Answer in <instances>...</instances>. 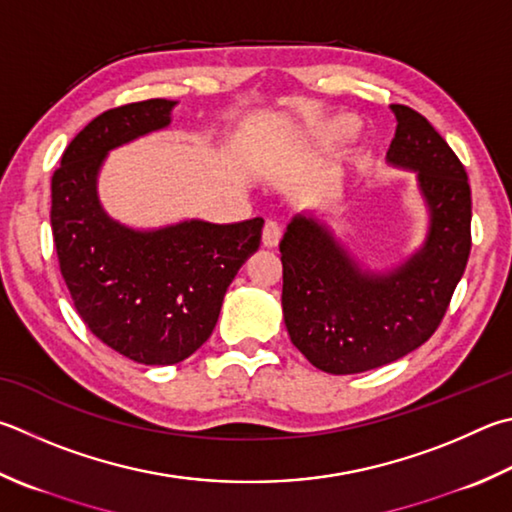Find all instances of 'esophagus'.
I'll return each instance as SVG.
<instances>
[{
  "label": "esophagus",
  "mask_w": 512,
  "mask_h": 512,
  "mask_svg": "<svg viewBox=\"0 0 512 512\" xmlns=\"http://www.w3.org/2000/svg\"><path fill=\"white\" fill-rule=\"evenodd\" d=\"M282 239V228L275 224V221H266V226L262 230V244L266 248H275L277 244H280Z\"/></svg>",
  "instance_id": "esophagus-1"
}]
</instances>
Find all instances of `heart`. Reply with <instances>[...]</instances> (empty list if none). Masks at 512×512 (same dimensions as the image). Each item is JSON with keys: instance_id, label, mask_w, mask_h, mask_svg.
I'll use <instances>...</instances> for the list:
<instances>
[{"instance_id": "obj_1", "label": "heart", "mask_w": 512, "mask_h": 512, "mask_svg": "<svg viewBox=\"0 0 512 512\" xmlns=\"http://www.w3.org/2000/svg\"><path fill=\"white\" fill-rule=\"evenodd\" d=\"M331 129H333V132H336V134H349L351 129H353V125H351V120L342 118V120H336V123L331 125Z\"/></svg>"}]
</instances>
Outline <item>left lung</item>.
Wrapping results in <instances>:
<instances>
[{
    "label": "left lung",
    "instance_id": "obj_1",
    "mask_svg": "<svg viewBox=\"0 0 512 512\" xmlns=\"http://www.w3.org/2000/svg\"><path fill=\"white\" fill-rule=\"evenodd\" d=\"M387 165L414 172L425 235L414 253L371 268L322 210H302L280 241L282 313L304 358L327 374H360L421 347L439 327L470 255L472 199L457 154L418 111L389 105Z\"/></svg>",
    "mask_w": 512,
    "mask_h": 512
}]
</instances>
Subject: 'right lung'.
Returning a JSON list of instances; mask_svg holds the SVG:
<instances>
[{"label":"right lung","instance_id":"add662e5","mask_svg":"<svg viewBox=\"0 0 512 512\" xmlns=\"http://www.w3.org/2000/svg\"><path fill=\"white\" fill-rule=\"evenodd\" d=\"M179 100L152 98L91 120L51 181L60 271L89 331L141 365H174L210 338L239 268L259 248L264 219H181L136 228L111 217L98 179L109 152L163 132Z\"/></svg>","mask_w":512,"mask_h":512}]
</instances>
